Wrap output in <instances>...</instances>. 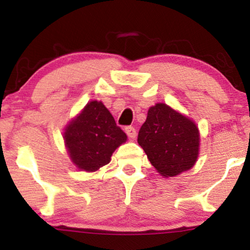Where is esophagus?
I'll return each mask as SVG.
<instances>
[{
  "label": "esophagus",
  "instance_id": "1",
  "mask_svg": "<svg viewBox=\"0 0 250 250\" xmlns=\"http://www.w3.org/2000/svg\"><path fill=\"white\" fill-rule=\"evenodd\" d=\"M125 134L128 135V137L132 138V140H134V138L136 137V135H137V134H136V129L134 127H131V125H129V127H125Z\"/></svg>",
  "mask_w": 250,
  "mask_h": 250
}]
</instances>
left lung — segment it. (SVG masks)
Segmentation results:
<instances>
[{
  "mask_svg": "<svg viewBox=\"0 0 250 250\" xmlns=\"http://www.w3.org/2000/svg\"><path fill=\"white\" fill-rule=\"evenodd\" d=\"M137 142L154 168L168 178L195 165L200 132L191 120L165 104H157L148 109Z\"/></svg>",
  "mask_w": 250,
  "mask_h": 250,
  "instance_id": "obj_1",
  "label": "left lung"
}]
</instances>
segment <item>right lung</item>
<instances>
[{"label": "right lung", "instance_id": "right-lung-1", "mask_svg": "<svg viewBox=\"0 0 250 250\" xmlns=\"http://www.w3.org/2000/svg\"><path fill=\"white\" fill-rule=\"evenodd\" d=\"M127 135L115 123L102 102L88 103L64 132L65 146L72 163L80 169L94 172L110 162L116 147Z\"/></svg>", "mask_w": 250, "mask_h": 250}]
</instances>
